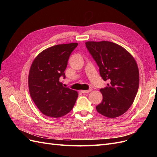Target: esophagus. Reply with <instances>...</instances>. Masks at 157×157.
<instances>
[{
  "mask_svg": "<svg viewBox=\"0 0 157 157\" xmlns=\"http://www.w3.org/2000/svg\"><path fill=\"white\" fill-rule=\"evenodd\" d=\"M92 91L91 89H89V90H81V92L83 93V94H86V93H89Z\"/></svg>",
  "mask_w": 157,
  "mask_h": 157,
  "instance_id": "34e87169",
  "label": "esophagus"
}]
</instances>
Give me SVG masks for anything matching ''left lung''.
<instances>
[{
	"label": "left lung",
	"mask_w": 157,
	"mask_h": 157,
	"mask_svg": "<svg viewBox=\"0 0 157 157\" xmlns=\"http://www.w3.org/2000/svg\"><path fill=\"white\" fill-rule=\"evenodd\" d=\"M86 46L96 61L107 86L100 89L102 101L97 111L108 118L126 113L132 105L140 84L139 69L134 57L125 48L110 41H88Z\"/></svg>",
	"instance_id": "1"
}]
</instances>
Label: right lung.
<instances>
[{"instance_id":"obj_1","label":"right lung","mask_w":157,"mask_h":157,"mask_svg":"<svg viewBox=\"0 0 157 157\" xmlns=\"http://www.w3.org/2000/svg\"><path fill=\"white\" fill-rule=\"evenodd\" d=\"M78 43L58 44L41 52L31 64L28 84L31 97L42 113L50 117H61L75 105L78 92L65 88L59 78H65L64 71L69 56Z\"/></svg>"}]
</instances>
